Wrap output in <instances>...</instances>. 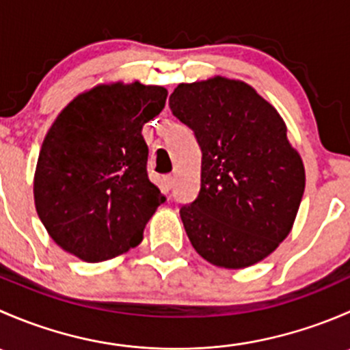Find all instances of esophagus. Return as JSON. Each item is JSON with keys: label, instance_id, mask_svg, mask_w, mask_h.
<instances>
[{"label": "esophagus", "instance_id": "obj_1", "mask_svg": "<svg viewBox=\"0 0 350 350\" xmlns=\"http://www.w3.org/2000/svg\"><path fill=\"white\" fill-rule=\"evenodd\" d=\"M172 186H174V176H171V174L164 176V188H165V191H169V189H171Z\"/></svg>", "mask_w": 350, "mask_h": 350}]
</instances>
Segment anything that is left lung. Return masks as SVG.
Wrapping results in <instances>:
<instances>
[{
    "label": "left lung",
    "instance_id": "obj_1",
    "mask_svg": "<svg viewBox=\"0 0 350 350\" xmlns=\"http://www.w3.org/2000/svg\"><path fill=\"white\" fill-rule=\"evenodd\" d=\"M169 107L201 149L200 193L179 210L189 242L218 267L259 262L288 237L305 191L283 118L249 84L221 76L179 84Z\"/></svg>",
    "mask_w": 350,
    "mask_h": 350
}]
</instances>
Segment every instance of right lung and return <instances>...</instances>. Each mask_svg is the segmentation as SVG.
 <instances>
[{
  "label": "right lung",
  "instance_id": "obj_1",
  "mask_svg": "<svg viewBox=\"0 0 350 350\" xmlns=\"http://www.w3.org/2000/svg\"><path fill=\"white\" fill-rule=\"evenodd\" d=\"M167 90L101 84L74 98L38 154L35 208L66 252L101 262L142 242L165 196L147 174L142 126L162 111Z\"/></svg>",
  "mask_w": 350,
  "mask_h": 350
}]
</instances>
